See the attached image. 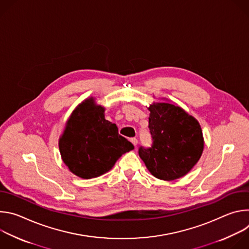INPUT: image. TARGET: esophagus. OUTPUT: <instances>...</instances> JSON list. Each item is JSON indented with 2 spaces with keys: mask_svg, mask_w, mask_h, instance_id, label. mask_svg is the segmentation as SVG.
<instances>
[{
  "mask_svg": "<svg viewBox=\"0 0 249 249\" xmlns=\"http://www.w3.org/2000/svg\"><path fill=\"white\" fill-rule=\"evenodd\" d=\"M131 142H132L133 145H134L135 147L138 145V140H137L136 138H132V139H131Z\"/></svg>",
  "mask_w": 249,
  "mask_h": 249,
  "instance_id": "obj_1",
  "label": "esophagus"
}]
</instances>
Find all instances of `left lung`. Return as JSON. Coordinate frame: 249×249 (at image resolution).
Here are the masks:
<instances>
[{
	"instance_id": "1",
	"label": "left lung",
	"mask_w": 249,
	"mask_h": 249,
	"mask_svg": "<svg viewBox=\"0 0 249 249\" xmlns=\"http://www.w3.org/2000/svg\"><path fill=\"white\" fill-rule=\"evenodd\" d=\"M150 147L141 146L139 156L159 179L174 180L184 176L199 160L204 141L198 121L174 104H152Z\"/></svg>"
}]
</instances>
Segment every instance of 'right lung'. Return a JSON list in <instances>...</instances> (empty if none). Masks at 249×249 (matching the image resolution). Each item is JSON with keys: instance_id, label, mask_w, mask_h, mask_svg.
I'll list each match as a JSON object with an SVG mask.
<instances>
[{"instance_id": "add662e5", "label": "right lung", "mask_w": 249, "mask_h": 249, "mask_svg": "<svg viewBox=\"0 0 249 249\" xmlns=\"http://www.w3.org/2000/svg\"><path fill=\"white\" fill-rule=\"evenodd\" d=\"M103 112L92 98L85 100L70 117L59 142L65 164L85 179L107 172L123 154L134 149Z\"/></svg>"}]
</instances>
